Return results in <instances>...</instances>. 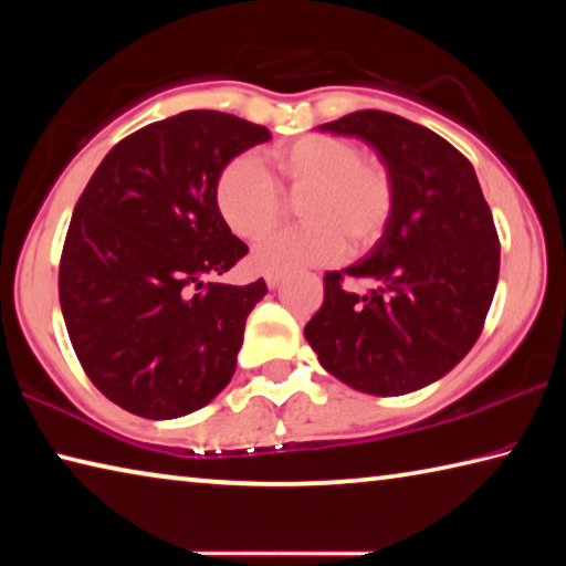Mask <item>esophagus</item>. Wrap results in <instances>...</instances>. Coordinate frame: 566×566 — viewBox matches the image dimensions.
<instances>
[{"mask_svg": "<svg viewBox=\"0 0 566 566\" xmlns=\"http://www.w3.org/2000/svg\"><path fill=\"white\" fill-rule=\"evenodd\" d=\"M264 282H266V286H270V290H274V286H280L284 282V274L282 272H266Z\"/></svg>", "mask_w": 566, "mask_h": 566, "instance_id": "1", "label": "esophagus"}]
</instances>
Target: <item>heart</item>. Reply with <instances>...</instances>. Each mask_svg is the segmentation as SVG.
Segmentation results:
<instances>
[{
    "label": "heart",
    "instance_id": "b5f03b06",
    "mask_svg": "<svg viewBox=\"0 0 566 566\" xmlns=\"http://www.w3.org/2000/svg\"><path fill=\"white\" fill-rule=\"evenodd\" d=\"M266 169L249 155L229 159L214 185V202L237 237L270 232L284 212L282 195H302L304 222L280 229L254 247L264 272H294L361 254L379 242L395 214L397 187L389 167L364 157L357 142L306 134L266 151Z\"/></svg>",
    "mask_w": 566,
    "mask_h": 566
}]
</instances>
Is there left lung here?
Instances as JSON below:
<instances>
[{"instance_id": "obj_1", "label": "left lung", "mask_w": 566, "mask_h": 566, "mask_svg": "<svg viewBox=\"0 0 566 566\" xmlns=\"http://www.w3.org/2000/svg\"><path fill=\"white\" fill-rule=\"evenodd\" d=\"M322 132L379 151L397 187L395 214L364 260L324 274V302L304 337L329 375L377 397L409 395L474 347L500 280V237L474 167L432 129L379 109ZM344 279L376 284L349 293Z\"/></svg>"}]
</instances>
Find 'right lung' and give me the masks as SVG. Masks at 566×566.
Masks as SVG:
<instances>
[{"label":"right lung","mask_w":566,"mask_h":566,"mask_svg":"<svg viewBox=\"0 0 566 566\" xmlns=\"http://www.w3.org/2000/svg\"><path fill=\"white\" fill-rule=\"evenodd\" d=\"M270 137L234 114H175L114 145L74 207L60 262L64 324L92 385L132 415L185 417L234 375L266 284H205L247 254L214 185L229 159Z\"/></svg>","instance_id":"1"}]
</instances>
